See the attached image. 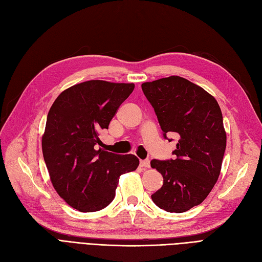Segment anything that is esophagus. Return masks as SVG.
Wrapping results in <instances>:
<instances>
[{
  "instance_id": "34e87169",
  "label": "esophagus",
  "mask_w": 262,
  "mask_h": 262,
  "mask_svg": "<svg viewBox=\"0 0 262 262\" xmlns=\"http://www.w3.org/2000/svg\"><path fill=\"white\" fill-rule=\"evenodd\" d=\"M140 166L141 167H144V168H148L150 166V163H149V160H143L140 162Z\"/></svg>"
}]
</instances>
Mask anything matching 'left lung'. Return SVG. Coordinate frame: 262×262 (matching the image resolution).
<instances>
[{"instance_id":"obj_1","label":"left lung","mask_w":262,"mask_h":262,"mask_svg":"<svg viewBox=\"0 0 262 262\" xmlns=\"http://www.w3.org/2000/svg\"><path fill=\"white\" fill-rule=\"evenodd\" d=\"M142 91L164 139L172 141L171 133L179 138L173 160L150 161L164 179L152 200L167 212H186L203 202L220 176L226 148L221 108L202 87L180 76L143 83Z\"/></svg>"}]
</instances>
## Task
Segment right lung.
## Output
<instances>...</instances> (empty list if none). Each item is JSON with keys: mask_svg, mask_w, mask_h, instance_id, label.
Wrapping results in <instances>:
<instances>
[{"mask_svg": "<svg viewBox=\"0 0 262 262\" xmlns=\"http://www.w3.org/2000/svg\"><path fill=\"white\" fill-rule=\"evenodd\" d=\"M134 84L87 81L62 92L51 106L42 153L55 191L81 212L106 208L119 177L138 168L139 158L98 148L99 133L130 96Z\"/></svg>", "mask_w": 262, "mask_h": 262, "instance_id": "right-lung-1", "label": "right lung"}]
</instances>
